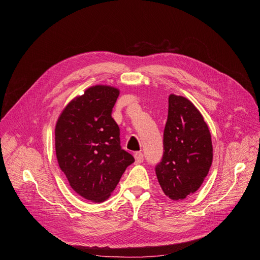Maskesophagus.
I'll return each instance as SVG.
<instances>
[{
  "label": "esophagus",
  "instance_id": "34e87169",
  "mask_svg": "<svg viewBox=\"0 0 260 260\" xmlns=\"http://www.w3.org/2000/svg\"><path fill=\"white\" fill-rule=\"evenodd\" d=\"M135 159H136V163H141L143 162V154L141 152H137L135 153Z\"/></svg>",
  "mask_w": 260,
  "mask_h": 260
}]
</instances>
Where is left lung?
<instances>
[{"label": "left lung", "mask_w": 260, "mask_h": 260, "mask_svg": "<svg viewBox=\"0 0 260 260\" xmlns=\"http://www.w3.org/2000/svg\"><path fill=\"white\" fill-rule=\"evenodd\" d=\"M163 149L155 169L159 184L169 198L182 200L195 193L207 177L213 161V145L202 115L181 95L169 97Z\"/></svg>", "instance_id": "left-lung-1"}]
</instances>
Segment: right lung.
<instances>
[{
	"label": "right lung",
	"mask_w": 260,
	"mask_h": 260,
	"mask_svg": "<svg viewBox=\"0 0 260 260\" xmlns=\"http://www.w3.org/2000/svg\"><path fill=\"white\" fill-rule=\"evenodd\" d=\"M119 89L95 85L76 97L61 113L54 129L59 167L77 194L105 201L135 161L120 145V128L112 118Z\"/></svg>",
	"instance_id": "1"
}]
</instances>
